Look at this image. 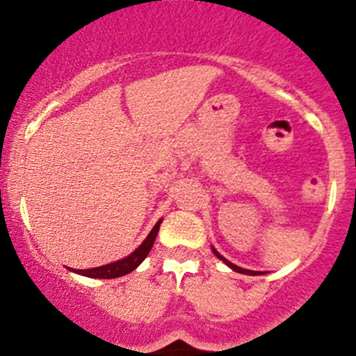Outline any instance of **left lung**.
<instances>
[{"instance_id": "left-lung-1", "label": "left lung", "mask_w": 356, "mask_h": 356, "mask_svg": "<svg viewBox=\"0 0 356 356\" xmlns=\"http://www.w3.org/2000/svg\"><path fill=\"white\" fill-rule=\"evenodd\" d=\"M211 251H213V253H215V257H217L218 260H222V261H224V264L227 265L229 268H232V270H234V272H239V274H246V275H260V274H264V272H257V270H248V268H241V267H238V265H234V264H232V261H229L227 258H224V257H222V254L218 253V251L215 250L213 246H211Z\"/></svg>"}]
</instances>
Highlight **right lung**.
Here are the masks:
<instances>
[{
    "label": "right lung",
    "instance_id": "right-lung-1",
    "mask_svg": "<svg viewBox=\"0 0 356 356\" xmlns=\"http://www.w3.org/2000/svg\"><path fill=\"white\" fill-rule=\"evenodd\" d=\"M161 224V218L156 222L155 227L149 231V234L146 236L145 241L141 243L131 254H127L125 258L117 261H111V264L103 265V267H95V268H70L67 267L68 270L75 272V274H81L86 275V277H92V279H115V277H122V275L129 274V272L136 270V268L141 265V261L148 257L149 250H152L153 243H155L156 234H158V229H160Z\"/></svg>",
    "mask_w": 356,
    "mask_h": 356
}]
</instances>
